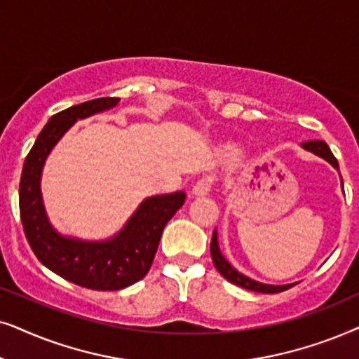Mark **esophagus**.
Masks as SVG:
<instances>
[{"label":"esophagus","mask_w":359,"mask_h":359,"mask_svg":"<svg viewBox=\"0 0 359 359\" xmlns=\"http://www.w3.org/2000/svg\"><path fill=\"white\" fill-rule=\"evenodd\" d=\"M210 190H212V179H210V177H203V179H200L195 182L192 194L195 197H207Z\"/></svg>","instance_id":"esophagus-1"}]
</instances>
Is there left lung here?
I'll use <instances>...</instances> for the list:
<instances>
[{"label": "left lung", "instance_id": "obj_1", "mask_svg": "<svg viewBox=\"0 0 359 359\" xmlns=\"http://www.w3.org/2000/svg\"><path fill=\"white\" fill-rule=\"evenodd\" d=\"M302 147L305 151L313 152L315 156L322 157V159L330 162V164H332L338 170V161L335 159V156L332 154V151H330V147L327 146V142L325 141H307V142H304ZM340 179H341V175H340ZM341 189H343V180H341ZM210 252H212L213 264H215V267H217V271L219 272V274H222L226 280H229L231 284L240 285V287H243V289L255 290V292H261V294H277V292H284V290L294 287V285L297 284V283L285 284V285L262 284V283H257V280H255V279H251V277L241 274L240 271H236L235 267H233L226 259H224L222 251H219L217 229L213 231L212 243H210Z\"/></svg>", "mask_w": 359, "mask_h": 359}]
</instances>
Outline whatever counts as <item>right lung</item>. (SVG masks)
Instances as JSON below:
<instances>
[{
  "label": "right lung",
  "mask_w": 359,
  "mask_h": 359,
  "mask_svg": "<svg viewBox=\"0 0 359 359\" xmlns=\"http://www.w3.org/2000/svg\"><path fill=\"white\" fill-rule=\"evenodd\" d=\"M119 98H97L52 116L24 161L19 182V212L27 243L47 269L93 290H119L147 274L167 222L185 202V192L147 197L116 235L102 241L65 236L47 218L41 194L46 159L79 119L111 109Z\"/></svg>",
  "instance_id": "1"
}]
</instances>
